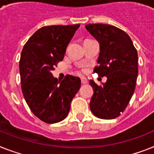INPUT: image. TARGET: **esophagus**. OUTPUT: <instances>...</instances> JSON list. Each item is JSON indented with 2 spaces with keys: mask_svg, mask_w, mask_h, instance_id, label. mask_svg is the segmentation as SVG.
Returning <instances> with one entry per match:
<instances>
[{
  "mask_svg": "<svg viewBox=\"0 0 154 154\" xmlns=\"http://www.w3.org/2000/svg\"><path fill=\"white\" fill-rule=\"evenodd\" d=\"M81 82H82V84H86L88 82V81L86 78H82L81 79Z\"/></svg>",
  "mask_w": 154,
  "mask_h": 154,
  "instance_id": "34e87169",
  "label": "esophagus"
}]
</instances>
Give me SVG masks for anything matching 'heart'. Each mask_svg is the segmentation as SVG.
I'll return each mask as SVG.
<instances>
[{"mask_svg": "<svg viewBox=\"0 0 154 154\" xmlns=\"http://www.w3.org/2000/svg\"><path fill=\"white\" fill-rule=\"evenodd\" d=\"M86 40H88V39H86ZM86 40H85V41H86Z\"/></svg>", "mask_w": 154, "mask_h": 154, "instance_id": "heart-1", "label": "heart"}]
</instances>
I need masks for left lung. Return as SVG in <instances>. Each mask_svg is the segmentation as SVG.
<instances>
[{
	"instance_id": "left-lung-1",
	"label": "left lung",
	"mask_w": 154,
	"mask_h": 154,
	"mask_svg": "<svg viewBox=\"0 0 154 154\" xmlns=\"http://www.w3.org/2000/svg\"><path fill=\"white\" fill-rule=\"evenodd\" d=\"M85 27L100 44L98 66L94 72L107 77L102 86L90 81L94 89L90 108L100 119H114L125 110L134 94L138 73L137 50L129 35L116 26L94 23Z\"/></svg>"
}]
</instances>
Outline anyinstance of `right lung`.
<instances>
[{
	"label": "right lung",
	"mask_w": 154,
	"mask_h": 154,
	"mask_svg": "<svg viewBox=\"0 0 154 154\" xmlns=\"http://www.w3.org/2000/svg\"><path fill=\"white\" fill-rule=\"evenodd\" d=\"M79 24L43 26L30 37L21 53V88L31 112L42 121L55 124L65 119L81 86L78 77L67 75L61 82L52 71L63 60Z\"/></svg>",
	"instance_id": "obj_1"
}]
</instances>
